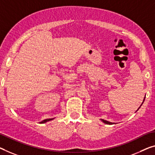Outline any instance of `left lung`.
<instances>
[{
  "label": "left lung",
  "mask_w": 155,
  "mask_h": 155,
  "mask_svg": "<svg viewBox=\"0 0 155 155\" xmlns=\"http://www.w3.org/2000/svg\"><path fill=\"white\" fill-rule=\"evenodd\" d=\"M145 97H144V100H143V101H144V100H145ZM143 103H142V104H143ZM142 104H141V105H142ZM141 105H140V107H141ZM140 107L138 108V109H139V108H140ZM101 121H102V122H104V123H105V124H115V123H114V122H108V121H107V120H103V119H101Z\"/></svg>",
  "instance_id": "left-lung-1"
}]
</instances>
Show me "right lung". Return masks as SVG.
Instances as JSON below:
<instances>
[{
  "instance_id": "obj_1",
  "label": "right lung",
  "mask_w": 155,
  "mask_h": 155,
  "mask_svg": "<svg viewBox=\"0 0 155 155\" xmlns=\"http://www.w3.org/2000/svg\"><path fill=\"white\" fill-rule=\"evenodd\" d=\"M54 120V118H50V119H45L44 120H42L41 122H40V124H43V123H45V122H47L48 121H50V120Z\"/></svg>"
}]
</instances>
